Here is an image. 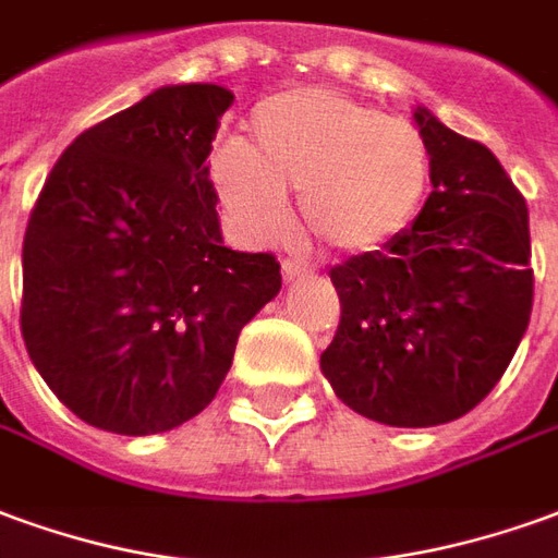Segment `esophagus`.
Instances as JSON below:
<instances>
[{
    "label": "esophagus",
    "instance_id": "34e87169",
    "mask_svg": "<svg viewBox=\"0 0 558 558\" xmlns=\"http://www.w3.org/2000/svg\"><path fill=\"white\" fill-rule=\"evenodd\" d=\"M305 271H307V266L305 263H299V259H283V263H280V275H283V280H287V283H290V280H299L302 275H305Z\"/></svg>",
    "mask_w": 558,
    "mask_h": 558
}]
</instances>
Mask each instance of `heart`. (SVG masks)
<instances>
[{"instance_id":"1","label":"heart","mask_w":558,"mask_h":558,"mask_svg":"<svg viewBox=\"0 0 558 558\" xmlns=\"http://www.w3.org/2000/svg\"><path fill=\"white\" fill-rule=\"evenodd\" d=\"M232 217L253 235H275L283 190H302L307 232L341 253L377 251L404 232L428 190V147L414 123L377 114L326 87L271 93L247 120L244 142L211 162Z\"/></svg>"}]
</instances>
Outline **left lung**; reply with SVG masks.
I'll return each instance as SVG.
<instances>
[{"label":"left lung","instance_id":"left-lung-1","mask_svg":"<svg viewBox=\"0 0 558 558\" xmlns=\"http://www.w3.org/2000/svg\"><path fill=\"white\" fill-rule=\"evenodd\" d=\"M432 196L387 251L329 271L341 319L319 365L335 396L387 426L477 408L532 317L529 208L486 144L416 111Z\"/></svg>","mask_w":558,"mask_h":558}]
</instances>
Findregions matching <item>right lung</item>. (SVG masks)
Masks as SVG:
<instances>
[{"label":"right lung","instance_id":"right-lung-1","mask_svg":"<svg viewBox=\"0 0 558 558\" xmlns=\"http://www.w3.org/2000/svg\"><path fill=\"white\" fill-rule=\"evenodd\" d=\"M232 93L162 87L62 150L23 235L21 332L84 423L157 435L205 411L239 332L280 290L275 253L223 247L211 142Z\"/></svg>","mask_w":558,"mask_h":558}]
</instances>
